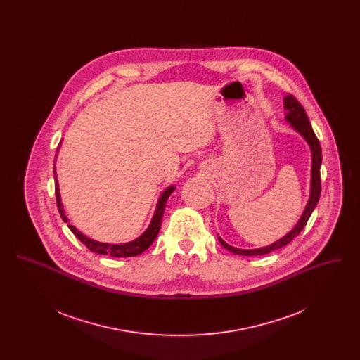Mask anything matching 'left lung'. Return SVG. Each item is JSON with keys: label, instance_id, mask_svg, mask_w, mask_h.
Returning <instances> with one entry per match:
<instances>
[{"label": "left lung", "instance_id": "8db88e82", "mask_svg": "<svg viewBox=\"0 0 360 360\" xmlns=\"http://www.w3.org/2000/svg\"><path fill=\"white\" fill-rule=\"evenodd\" d=\"M285 103V109H286V116L285 119L288 122H290V127L292 129H295L301 136L307 140V143L310 147L311 151V179H310V194H309L308 202L304 209V213L301 214L298 223L295 224V226L291 229L290 232H288L283 238L274 241L270 245L266 247H260V248H255V250H241V248H236L229 245L228 243H225L220 236L219 240L221 243L224 248H226L228 251L236 254V255H244V257H252V255H266L271 251H275L286 244H289L291 240L297 238L301 231L304 229V226L308 223L309 217L311 214V212L314 210V207L319 202L320 194H321V179H320V167H321V147H320V141L319 139L314 135L311 125L309 122L308 116L305 109L302 108V105L298 103L291 94L286 96L283 98Z\"/></svg>", "mask_w": 360, "mask_h": 360}]
</instances>
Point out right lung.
Segmentation results:
<instances>
[{"instance_id":"1","label":"right lung","mask_w":360,"mask_h":360,"mask_svg":"<svg viewBox=\"0 0 360 360\" xmlns=\"http://www.w3.org/2000/svg\"><path fill=\"white\" fill-rule=\"evenodd\" d=\"M62 141L59 143V147H60ZM59 150V148H58ZM56 167L53 166V174H55V195H56V205H58V210L60 213V217L65 223H68L69 225L71 232L81 240L86 247L91 251V252H96V254H100V255H110V257H136L140 255L141 252H144L156 239L158 233H159V229H160V225H162V217H163V213H165V207H166V202L169 200V197L172 195V191L175 190V186H169L166 190H163V193L160 194L159 200H158V204H156V209H155L154 216H153V220L148 225V228L137 238V239L132 240V241H128V243H124V244H109V243H100L97 240L90 239L87 238L86 235H84L81 231H78L74 225L69 224V219L68 216L65 214V209L62 205V201H60V193H59V184H58V178H56Z\"/></svg>"}]
</instances>
